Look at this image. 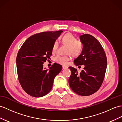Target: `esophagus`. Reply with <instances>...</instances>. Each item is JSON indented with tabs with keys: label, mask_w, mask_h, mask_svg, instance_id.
Segmentation results:
<instances>
[{
	"label": "esophagus",
	"mask_w": 122,
	"mask_h": 122,
	"mask_svg": "<svg viewBox=\"0 0 122 122\" xmlns=\"http://www.w3.org/2000/svg\"><path fill=\"white\" fill-rule=\"evenodd\" d=\"M68 67H65V66H63V69H67Z\"/></svg>",
	"instance_id": "1"
}]
</instances>
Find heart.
<instances>
[{
  "mask_svg": "<svg viewBox=\"0 0 122 122\" xmlns=\"http://www.w3.org/2000/svg\"><path fill=\"white\" fill-rule=\"evenodd\" d=\"M61 43L67 46L66 51L67 54H70L74 57H76L81 54L83 49V44L81 41L76 40V38L70 33H67L63 36L61 38ZM58 46V41H55L52 47V52L53 53L56 51ZM70 59V54L65 56L58 55L55 58V61L58 64L66 66Z\"/></svg>",
  "mask_w": 122,
  "mask_h": 122,
  "instance_id": "heart-1",
  "label": "heart"
}]
</instances>
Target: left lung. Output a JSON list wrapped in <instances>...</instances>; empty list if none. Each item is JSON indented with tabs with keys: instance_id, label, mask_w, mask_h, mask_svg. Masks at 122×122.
Segmentation results:
<instances>
[{
	"instance_id": "obj_1",
	"label": "left lung",
	"mask_w": 122,
	"mask_h": 122,
	"mask_svg": "<svg viewBox=\"0 0 122 122\" xmlns=\"http://www.w3.org/2000/svg\"><path fill=\"white\" fill-rule=\"evenodd\" d=\"M83 44L81 54L74 60L76 66L84 65L80 73L76 68L69 67L71 75L70 87L81 96H90L99 90L105 78L107 60L105 51L99 41L89 34L80 36Z\"/></svg>"
}]
</instances>
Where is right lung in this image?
<instances>
[{
	"label": "right lung",
	"instance_id": "obj_1",
	"mask_svg": "<svg viewBox=\"0 0 122 122\" xmlns=\"http://www.w3.org/2000/svg\"><path fill=\"white\" fill-rule=\"evenodd\" d=\"M63 31H44L31 36L23 44L16 57V68L20 83L26 93L41 97L51 90L55 77L62 66L54 64L49 70L43 64L50 58L54 41Z\"/></svg>",
	"mask_w": 122,
	"mask_h": 122
}]
</instances>
